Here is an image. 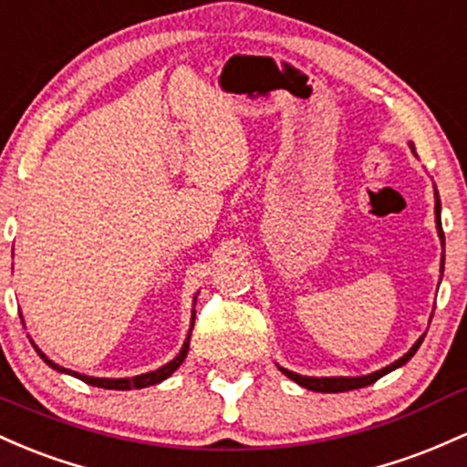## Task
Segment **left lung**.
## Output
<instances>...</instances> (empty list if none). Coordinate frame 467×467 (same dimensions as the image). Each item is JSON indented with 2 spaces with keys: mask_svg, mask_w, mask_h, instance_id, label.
Masks as SVG:
<instances>
[{
  "mask_svg": "<svg viewBox=\"0 0 467 467\" xmlns=\"http://www.w3.org/2000/svg\"><path fill=\"white\" fill-rule=\"evenodd\" d=\"M437 193V192H434ZM434 212H437V229H439V238H441V243L445 240L443 235V229H441V218H439V213H441V202H439V196H437V202H434ZM441 274H443V260H441ZM426 337V335H423ZM423 337H419L415 342V347L408 350L406 355H403L401 359H397L395 364L386 366V368L377 370V373H370V375H364V377H304V375H297V373H291V370L286 368H280L282 373H285L289 379L296 381V384H300L302 389H308V390H316V392H347V390H355V389H364V386H370L375 384L379 377H384L386 373H390V370L400 368V366L406 364L408 359L412 358V355L417 353V348L421 347Z\"/></svg>",
  "mask_w": 467,
  "mask_h": 467,
  "instance_id": "1",
  "label": "left lung"
}]
</instances>
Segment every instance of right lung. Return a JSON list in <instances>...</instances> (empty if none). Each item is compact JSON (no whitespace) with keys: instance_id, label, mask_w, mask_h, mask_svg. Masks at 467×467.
Masks as SVG:
<instances>
[{"instance_id":"1","label":"right lung","mask_w":467,"mask_h":467,"mask_svg":"<svg viewBox=\"0 0 467 467\" xmlns=\"http://www.w3.org/2000/svg\"><path fill=\"white\" fill-rule=\"evenodd\" d=\"M192 327H193V324H192ZM33 347H35V344H33ZM35 350H36V355H39V358L44 359L46 364L50 366V368L59 370V373H67V375H72V377H78V379L86 381V384H90V386H99V389H109V390H132V389H145V386H154V384H159V381L167 379V377H170L171 373H174V370L178 368V366H181L182 361H185V358H187V350H190V335H187V339H185V344H182V350H181V353H178L176 358L170 361V364L161 366L159 370H151V373L136 375V377H132V379H99V377H88V375L72 373V370H67V368H64V366L55 364V361L46 358V355L41 353V350L36 348V347H35Z\"/></svg>"}]
</instances>
